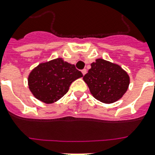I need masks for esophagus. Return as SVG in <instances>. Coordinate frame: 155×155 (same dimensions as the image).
I'll use <instances>...</instances> for the list:
<instances>
[{
	"label": "esophagus",
	"mask_w": 155,
	"mask_h": 155,
	"mask_svg": "<svg viewBox=\"0 0 155 155\" xmlns=\"http://www.w3.org/2000/svg\"><path fill=\"white\" fill-rule=\"evenodd\" d=\"M81 72H82V74H83V75H85V74H86V70H85V69H84V70H81Z\"/></svg>",
	"instance_id": "esophagus-1"
}]
</instances>
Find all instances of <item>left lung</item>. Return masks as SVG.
Segmentation results:
<instances>
[{
    "instance_id": "obj_1",
    "label": "left lung",
    "mask_w": 155,
    "mask_h": 155,
    "mask_svg": "<svg viewBox=\"0 0 155 155\" xmlns=\"http://www.w3.org/2000/svg\"><path fill=\"white\" fill-rule=\"evenodd\" d=\"M83 80L96 100L113 103L125 94L130 83L129 76L118 64L102 59L92 63Z\"/></svg>"
}]
</instances>
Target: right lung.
I'll return each mask as SVG.
<instances>
[{
  "instance_id": "add662e5",
  "label": "right lung",
  "mask_w": 155,
  "mask_h": 155,
  "mask_svg": "<svg viewBox=\"0 0 155 155\" xmlns=\"http://www.w3.org/2000/svg\"><path fill=\"white\" fill-rule=\"evenodd\" d=\"M82 76L74 64L58 58L34 68L29 74L28 86L37 99L44 103H53L68 92L73 81Z\"/></svg>"
}]
</instances>
